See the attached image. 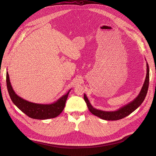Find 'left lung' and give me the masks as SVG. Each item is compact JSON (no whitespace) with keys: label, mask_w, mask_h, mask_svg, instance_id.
Wrapping results in <instances>:
<instances>
[{"label":"left lung","mask_w":156,"mask_h":156,"mask_svg":"<svg viewBox=\"0 0 156 156\" xmlns=\"http://www.w3.org/2000/svg\"><path fill=\"white\" fill-rule=\"evenodd\" d=\"M149 85V68L148 63L147 62V74L144 83V85L140 90V92L136 96L135 99L132 101L128 103L127 104L122 106V107L119 108L116 111H102L99 109H97L94 108L92 104L90 102L87 97L86 94H84V100L87 105V107L92 114L94 115L99 117L104 120L108 121H114V120H118L125 118L128 116L129 114L132 113L134 111H135L139 106H140L142 103L144 102L146 95L148 91V88Z\"/></svg>","instance_id":"1"}]
</instances>
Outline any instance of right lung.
<instances>
[{"mask_svg":"<svg viewBox=\"0 0 156 156\" xmlns=\"http://www.w3.org/2000/svg\"><path fill=\"white\" fill-rule=\"evenodd\" d=\"M6 83L8 92L14 104L28 116L36 119H47L58 116L64 109L71 90H69L66 94L51 104H37L24 100L16 94L10 82L8 72L6 73Z\"/></svg>","mask_w":156,"mask_h":156,"instance_id":"right-lung-1","label":"right lung"}]
</instances>
